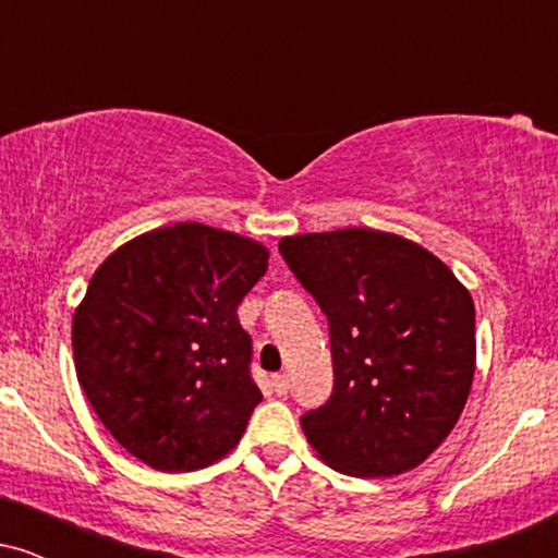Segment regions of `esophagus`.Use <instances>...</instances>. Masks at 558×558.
<instances>
[{"label":"esophagus","mask_w":558,"mask_h":558,"mask_svg":"<svg viewBox=\"0 0 558 558\" xmlns=\"http://www.w3.org/2000/svg\"><path fill=\"white\" fill-rule=\"evenodd\" d=\"M272 390L278 396L288 393V377L286 375H272Z\"/></svg>","instance_id":"esophagus-1"}]
</instances>
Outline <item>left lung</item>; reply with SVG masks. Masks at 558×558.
<instances>
[{"mask_svg":"<svg viewBox=\"0 0 558 558\" xmlns=\"http://www.w3.org/2000/svg\"><path fill=\"white\" fill-rule=\"evenodd\" d=\"M328 315L332 396L301 417L332 470L393 477L448 438L475 377V301L433 252L403 235L343 228L280 239Z\"/></svg>","mask_w":558,"mask_h":558,"instance_id":"1","label":"left lung"}]
</instances>
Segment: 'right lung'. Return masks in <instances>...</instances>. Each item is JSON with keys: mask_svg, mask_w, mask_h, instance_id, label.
I'll return each mask as SVG.
<instances>
[{"mask_svg": "<svg viewBox=\"0 0 558 558\" xmlns=\"http://www.w3.org/2000/svg\"><path fill=\"white\" fill-rule=\"evenodd\" d=\"M265 243L175 222L123 243L73 315L75 375L128 453L194 472L239 446L259 388L239 304L267 272Z\"/></svg>", "mask_w": 558, "mask_h": 558, "instance_id": "right-lung-1", "label": "right lung"}]
</instances>
